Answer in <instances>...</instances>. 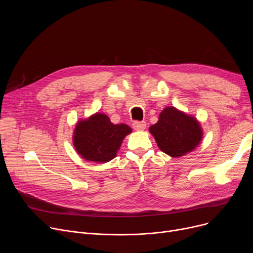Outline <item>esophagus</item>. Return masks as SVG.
<instances>
[{
    "label": "esophagus",
    "mask_w": 253,
    "mask_h": 253,
    "mask_svg": "<svg viewBox=\"0 0 253 253\" xmlns=\"http://www.w3.org/2000/svg\"><path fill=\"white\" fill-rule=\"evenodd\" d=\"M132 126H133V128L137 131H142L145 129V127H147V124H145V122L135 121V122H133V124H132Z\"/></svg>",
    "instance_id": "esophagus-1"
}]
</instances>
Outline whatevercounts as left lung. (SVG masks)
Instances as JSON below:
<instances>
[{
	"instance_id": "8db88e82",
	"label": "left lung",
	"mask_w": 253,
	"mask_h": 253,
	"mask_svg": "<svg viewBox=\"0 0 253 253\" xmlns=\"http://www.w3.org/2000/svg\"><path fill=\"white\" fill-rule=\"evenodd\" d=\"M151 134L162 152L171 157H181L201 142L203 131L196 118L167 106L158 122L150 127Z\"/></svg>"
}]
</instances>
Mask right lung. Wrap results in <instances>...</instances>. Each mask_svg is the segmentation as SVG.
<instances>
[{"instance_id":"1","label":"right lung","mask_w":253,"mask_h":253,"mask_svg":"<svg viewBox=\"0 0 253 253\" xmlns=\"http://www.w3.org/2000/svg\"><path fill=\"white\" fill-rule=\"evenodd\" d=\"M131 131L128 125H115L108 116L96 113L77 123L73 141L76 151L85 160L105 163L117 156L123 139Z\"/></svg>"}]
</instances>
